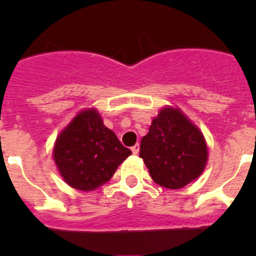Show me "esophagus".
I'll use <instances>...</instances> for the list:
<instances>
[{"instance_id":"esophagus-1","label":"esophagus","mask_w":256,"mask_h":256,"mask_svg":"<svg viewBox=\"0 0 256 256\" xmlns=\"http://www.w3.org/2000/svg\"><path fill=\"white\" fill-rule=\"evenodd\" d=\"M132 152L134 154V155H137V154L140 152V144H136L132 148Z\"/></svg>"}]
</instances>
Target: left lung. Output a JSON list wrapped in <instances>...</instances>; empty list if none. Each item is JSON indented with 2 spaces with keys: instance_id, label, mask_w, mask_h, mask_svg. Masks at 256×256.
I'll list each match as a JSON object with an SVG mask.
<instances>
[{
  "instance_id": "8db88e82",
  "label": "left lung",
  "mask_w": 256,
  "mask_h": 256,
  "mask_svg": "<svg viewBox=\"0 0 256 256\" xmlns=\"http://www.w3.org/2000/svg\"><path fill=\"white\" fill-rule=\"evenodd\" d=\"M144 159L154 182L178 190L204 172L208 148L204 136L180 108H164L141 140Z\"/></svg>"
}]
</instances>
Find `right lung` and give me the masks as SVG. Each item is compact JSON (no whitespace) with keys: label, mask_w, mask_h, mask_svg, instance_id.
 <instances>
[{"label":"right lung","mask_w":256,"mask_h":256,"mask_svg":"<svg viewBox=\"0 0 256 256\" xmlns=\"http://www.w3.org/2000/svg\"><path fill=\"white\" fill-rule=\"evenodd\" d=\"M130 154L132 151L124 148L115 133L104 126L98 112L87 108L58 134L54 160L70 187L94 191L114 176Z\"/></svg>","instance_id":"add662e5"}]
</instances>
